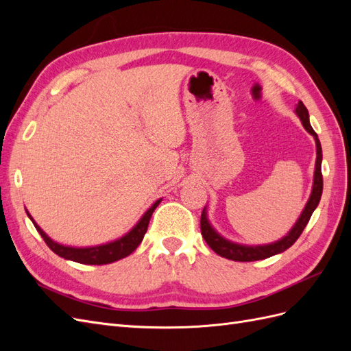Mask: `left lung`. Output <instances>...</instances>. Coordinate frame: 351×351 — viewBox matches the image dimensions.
Instances as JSON below:
<instances>
[{
    "label": "left lung",
    "instance_id": "8db88e82",
    "mask_svg": "<svg viewBox=\"0 0 351 351\" xmlns=\"http://www.w3.org/2000/svg\"><path fill=\"white\" fill-rule=\"evenodd\" d=\"M297 115L300 117V120L304 125V129L309 132L316 142V168H315V178H313V190L312 195L307 200V205L304 210L302 212V215L299 221L295 222V226L291 228V231L287 234L284 239H281L277 243L267 244V246H241V244L231 243L226 239H222L219 234H217V231L209 226L208 218H206V210H202L200 215V231H202V237L205 239L208 243V246L218 253L219 256L227 258L236 262H252V261H261V259H267L269 256H274V254L281 253L291 247L295 243V240L300 237L303 232L304 227L309 222L315 208L317 206L322 196V189H324V180H322V169H321V162H322V147L321 142L317 139V134L312 129V125L309 123V112H307V108L304 107V104L300 101L297 104L295 108Z\"/></svg>",
    "mask_w": 351,
    "mask_h": 351
}]
</instances>
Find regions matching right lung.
Listing matches in <instances>:
<instances>
[{"instance_id":"1","label":"right lung","mask_w":351,"mask_h":351,"mask_svg":"<svg viewBox=\"0 0 351 351\" xmlns=\"http://www.w3.org/2000/svg\"><path fill=\"white\" fill-rule=\"evenodd\" d=\"M159 202L161 200H156L155 204L145 212V215L141 218L139 222H137L136 227L130 232H127V234L124 237H121L120 240H115L108 244H102V246L84 247V249L62 246V244L52 241L45 234V232L36 226V222L32 219L29 212H27V215L32 219V222H34V226L38 230L40 237L44 239V241L47 243V246L56 254H58V256L69 259V261L79 262V263H84V265H105V263H111V262H115V261L129 256L130 253H133L136 250V247L139 246L143 240L147 226H149V219L154 214V210L159 205Z\"/></svg>"}]
</instances>
